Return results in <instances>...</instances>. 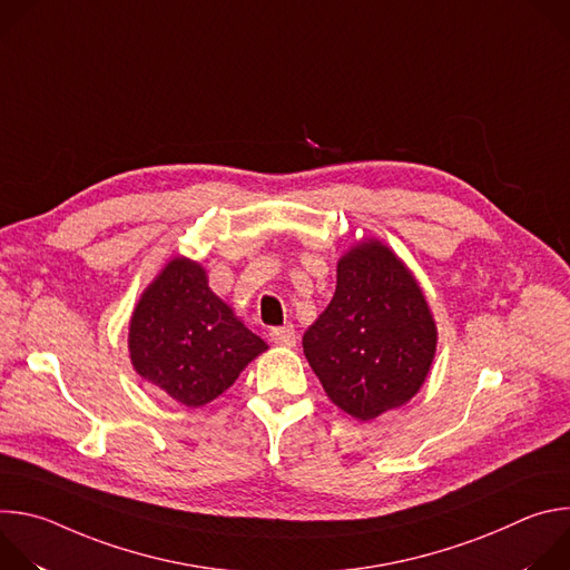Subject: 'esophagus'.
<instances>
[{"mask_svg":"<svg viewBox=\"0 0 570 570\" xmlns=\"http://www.w3.org/2000/svg\"><path fill=\"white\" fill-rule=\"evenodd\" d=\"M271 341L279 347H295L297 332L293 330V324H286V327H277L271 332Z\"/></svg>","mask_w":570,"mask_h":570,"instance_id":"obj_1","label":"esophagus"}]
</instances>
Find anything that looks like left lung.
<instances>
[{"label":"left lung","instance_id":"1","mask_svg":"<svg viewBox=\"0 0 570 570\" xmlns=\"http://www.w3.org/2000/svg\"><path fill=\"white\" fill-rule=\"evenodd\" d=\"M336 268V293L302 347L338 409L372 422L420 392L435 358L438 324L417 277L383 240L354 243Z\"/></svg>","mask_w":570,"mask_h":570}]
</instances>
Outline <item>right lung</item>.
<instances>
[{"label":"right lung","instance_id":"right-lung-1","mask_svg":"<svg viewBox=\"0 0 570 570\" xmlns=\"http://www.w3.org/2000/svg\"><path fill=\"white\" fill-rule=\"evenodd\" d=\"M266 350L209 288L203 264L183 255L161 266L130 315L132 370L187 409L214 401Z\"/></svg>","mask_w":570,"mask_h":570}]
</instances>
